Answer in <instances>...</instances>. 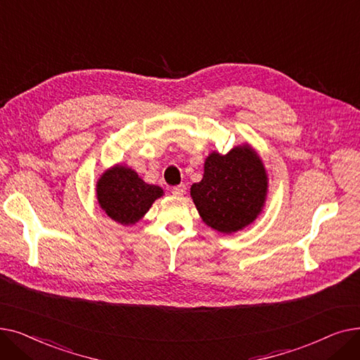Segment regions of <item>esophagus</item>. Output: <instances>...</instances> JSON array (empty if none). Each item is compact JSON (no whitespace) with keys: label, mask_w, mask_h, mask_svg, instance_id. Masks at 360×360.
<instances>
[{"label":"esophagus","mask_w":360,"mask_h":360,"mask_svg":"<svg viewBox=\"0 0 360 360\" xmlns=\"http://www.w3.org/2000/svg\"><path fill=\"white\" fill-rule=\"evenodd\" d=\"M171 192H173V195H176V196H181V195L186 193V186L184 184H177V186L173 187V189H171Z\"/></svg>","instance_id":"1"}]
</instances>
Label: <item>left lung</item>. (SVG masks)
<instances>
[{
  "label": "left lung",
  "instance_id": "obj_1",
  "mask_svg": "<svg viewBox=\"0 0 360 360\" xmlns=\"http://www.w3.org/2000/svg\"><path fill=\"white\" fill-rule=\"evenodd\" d=\"M266 173L249 146L227 155L212 152L205 161L203 179L193 183L191 195L210 227L221 233L242 230L258 217L266 196Z\"/></svg>",
  "mask_w": 360,
  "mask_h": 360
}]
</instances>
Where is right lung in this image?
<instances>
[{"label":"right lung","instance_id":"right-lung-1","mask_svg":"<svg viewBox=\"0 0 360 360\" xmlns=\"http://www.w3.org/2000/svg\"><path fill=\"white\" fill-rule=\"evenodd\" d=\"M96 192L101 208L120 224H134L162 196L160 186L146 184L133 169L122 165L102 174Z\"/></svg>","mask_w":360,"mask_h":360}]
</instances>
